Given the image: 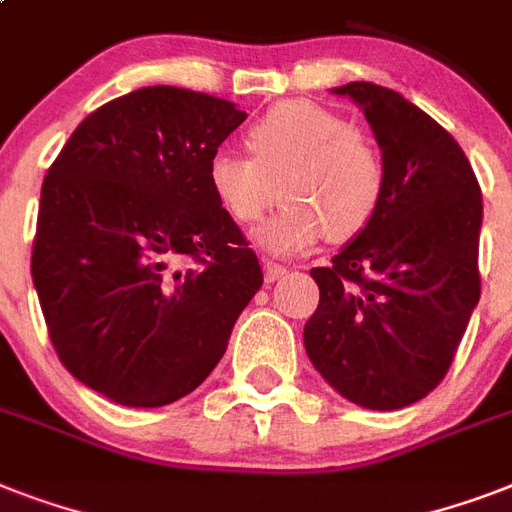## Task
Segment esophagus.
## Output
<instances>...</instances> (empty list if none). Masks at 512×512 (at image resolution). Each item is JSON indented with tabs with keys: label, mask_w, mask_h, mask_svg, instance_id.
Here are the masks:
<instances>
[{
	"label": "esophagus",
	"mask_w": 512,
	"mask_h": 512,
	"mask_svg": "<svg viewBox=\"0 0 512 512\" xmlns=\"http://www.w3.org/2000/svg\"><path fill=\"white\" fill-rule=\"evenodd\" d=\"M263 271H265V281H268V284L287 276V268H284V265H279V263H273V260H263Z\"/></svg>",
	"instance_id": "esophagus-1"
}]
</instances>
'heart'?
Segmentation results:
<instances>
[{"mask_svg":"<svg viewBox=\"0 0 512 512\" xmlns=\"http://www.w3.org/2000/svg\"><path fill=\"white\" fill-rule=\"evenodd\" d=\"M249 159L217 151L207 164L209 193L236 223H255L276 199L284 204L255 231L271 255H295L329 239L348 241L372 223L385 170L377 148L340 114L287 100L244 132Z\"/></svg>","mask_w":512,"mask_h":512,"instance_id":"heart-1","label":"heart"}]
</instances>
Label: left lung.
Returning a JSON list of instances; mask_svg holds the SVG:
<instances>
[{
	"mask_svg": "<svg viewBox=\"0 0 512 512\" xmlns=\"http://www.w3.org/2000/svg\"><path fill=\"white\" fill-rule=\"evenodd\" d=\"M332 92L364 111L385 188L372 223L311 271L321 297L305 353L350 404L393 412L444 380L478 305L481 188L457 140L404 95L372 82Z\"/></svg>",
	"mask_w": 512,
	"mask_h": 512,
	"instance_id": "8db88e82",
	"label": "left lung"
}]
</instances>
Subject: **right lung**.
<instances>
[{"label":"right lung","mask_w":512,"mask_h":512,"mask_svg":"<svg viewBox=\"0 0 512 512\" xmlns=\"http://www.w3.org/2000/svg\"><path fill=\"white\" fill-rule=\"evenodd\" d=\"M247 111L143 87L92 111L47 170L31 276L76 380L122 406H164L207 380L263 287L257 255L207 185Z\"/></svg>","instance_id":"right-lung-1"}]
</instances>
